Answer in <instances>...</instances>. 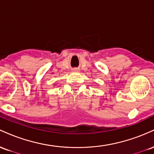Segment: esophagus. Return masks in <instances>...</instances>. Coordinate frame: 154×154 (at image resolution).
Listing matches in <instances>:
<instances>
[{"mask_svg": "<svg viewBox=\"0 0 154 154\" xmlns=\"http://www.w3.org/2000/svg\"><path fill=\"white\" fill-rule=\"evenodd\" d=\"M76 70H77V69H75V71H76Z\"/></svg>", "mask_w": 154, "mask_h": 154, "instance_id": "1", "label": "esophagus"}]
</instances>
